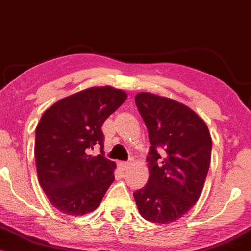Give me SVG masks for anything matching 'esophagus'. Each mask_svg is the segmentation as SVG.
Segmentation results:
<instances>
[{"label": "esophagus", "instance_id": "esophagus-1", "mask_svg": "<svg viewBox=\"0 0 251 251\" xmlns=\"http://www.w3.org/2000/svg\"><path fill=\"white\" fill-rule=\"evenodd\" d=\"M128 165H129V164L126 163V162H120L119 164H118V166H119V169L122 170V171H125V170L128 168Z\"/></svg>", "mask_w": 251, "mask_h": 251}]
</instances>
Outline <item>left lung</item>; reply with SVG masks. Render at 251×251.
Here are the masks:
<instances>
[{"label":"left lung","instance_id":"8db88e82","mask_svg":"<svg viewBox=\"0 0 251 251\" xmlns=\"http://www.w3.org/2000/svg\"><path fill=\"white\" fill-rule=\"evenodd\" d=\"M138 111L149 131V181L133 196L146 221L166 224L198 201L211 160L212 140L204 120L175 100L138 93Z\"/></svg>","mask_w":251,"mask_h":251}]
</instances>
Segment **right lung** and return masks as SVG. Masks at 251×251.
Wrapping results in <instances>:
<instances>
[{
    "mask_svg": "<svg viewBox=\"0 0 251 251\" xmlns=\"http://www.w3.org/2000/svg\"><path fill=\"white\" fill-rule=\"evenodd\" d=\"M127 94L111 86L92 87L63 98L42 114L36 126L35 162L39 183L60 212L94 211L114 180L116 163L103 157L105 120ZM99 146L101 155H89Z\"/></svg>",
    "mask_w": 251,
    "mask_h": 251,
    "instance_id": "obj_1",
    "label": "right lung"
}]
</instances>
